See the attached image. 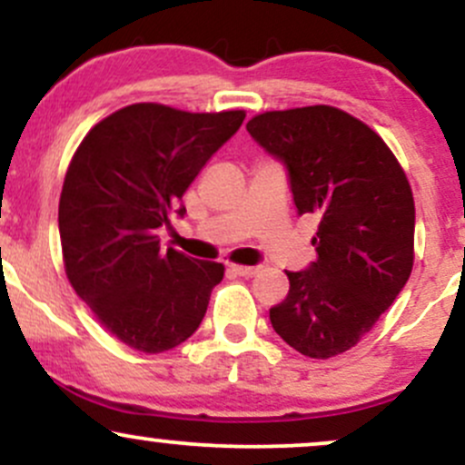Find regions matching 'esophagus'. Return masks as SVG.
<instances>
[{"label": "esophagus", "instance_id": "34e87169", "mask_svg": "<svg viewBox=\"0 0 465 465\" xmlns=\"http://www.w3.org/2000/svg\"><path fill=\"white\" fill-rule=\"evenodd\" d=\"M232 271L240 277H253L255 273H258V266H240V264H232Z\"/></svg>", "mask_w": 465, "mask_h": 465}]
</instances>
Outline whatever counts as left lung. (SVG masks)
I'll use <instances>...</instances> for the list:
<instances>
[{
	"label": "left lung",
	"instance_id": "1",
	"mask_svg": "<svg viewBox=\"0 0 465 465\" xmlns=\"http://www.w3.org/2000/svg\"><path fill=\"white\" fill-rule=\"evenodd\" d=\"M286 168L297 214L319 218L317 260L286 271L269 311L291 348L330 359L354 348L396 302L413 269L415 205L407 174L370 126L334 106L269 111L247 124Z\"/></svg>",
	"mask_w": 465,
	"mask_h": 465
}]
</instances>
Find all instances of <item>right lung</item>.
Segmentation results:
<instances>
[{
    "instance_id": "right-lung-1",
    "label": "right lung",
    "mask_w": 465,
    "mask_h": 465,
    "mask_svg": "<svg viewBox=\"0 0 465 465\" xmlns=\"http://www.w3.org/2000/svg\"><path fill=\"white\" fill-rule=\"evenodd\" d=\"M244 111L188 114L131 104L94 126L69 163L61 203L65 273L98 322L133 350L159 354L196 332L223 264L159 244L170 216Z\"/></svg>"
}]
</instances>
